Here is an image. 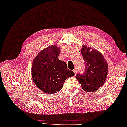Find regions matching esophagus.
Here are the masks:
<instances>
[{
    "instance_id": "obj_1",
    "label": "esophagus",
    "mask_w": 127,
    "mask_h": 127,
    "mask_svg": "<svg viewBox=\"0 0 127 127\" xmlns=\"http://www.w3.org/2000/svg\"><path fill=\"white\" fill-rule=\"evenodd\" d=\"M73 71L74 72L75 74V75L77 74V73H78V69H77V68H75Z\"/></svg>"
}]
</instances>
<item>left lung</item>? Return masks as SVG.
Here are the masks:
<instances>
[{"instance_id":"obj_1","label":"left lung","mask_w":127,"mask_h":127,"mask_svg":"<svg viewBox=\"0 0 127 127\" xmlns=\"http://www.w3.org/2000/svg\"><path fill=\"white\" fill-rule=\"evenodd\" d=\"M83 45L81 52L86 68L83 74L75 78L86 92H95L104 84L108 73V65L103 55L97 50Z\"/></svg>"}]
</instances>
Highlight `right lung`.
I'll return each instance as SVG.
<instances>
[{"label": "right lung", "mask_w": 127, "mask_h": 127, "mask_svg": "<svg viewBox=\"0 0 127 127\" xmlns=\"http://www.w3.org/2000/svg\"><path fill=\"white\" fill-rule=\"evenodd\" d=\"M60 48L51 45L43 49L33 60L32 80L45 93H55L61 90L65 80L74 76V72L67 68V64L58 57Z\"/></svg>", "instance_id": "obj_1"}]
</instances>
